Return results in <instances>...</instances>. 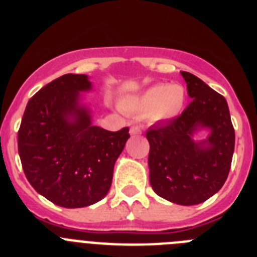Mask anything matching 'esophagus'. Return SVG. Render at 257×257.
<instances>
[{"label": "esophagus", "instance_id": "1", "mask_svg": "<svg viewBox=\"0 0 257 257\" xmlns=\"http://www.w3.org/2000/svg\"><path fill=\"white\" fill-rule=\"evenodd\" d=\"M130 134L131 135H140V134H142V128H140V127H138V126H133L130 128Z\"/></svg>", "mask_w": 257, "mask_h": 257}]
</instances>
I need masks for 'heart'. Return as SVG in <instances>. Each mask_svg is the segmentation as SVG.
Masks as SVG:
<instances>
[{"instance_id": "1", "label": "heart", "mask_w": 257, "mask_h": 257, "mask_svg": "<svg viewBox=\"0 0 257 257\" xmlns=\"http://www.w3.org/2000/svg\"><path fill=\"white\" fill-rule=\"evenodd\" d=\"M187 104V90L179 83H158L139 95L127 97L122 106L127 112L145 117L153 122H166L178 118Z\"/></svg>"}]
</instances>
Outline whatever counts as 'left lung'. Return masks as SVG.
<instances>
[{"mask_svg":"<svg viewBox=\"0 0 257 257\" xmlns=\"http://www.w3.org/2000/svg\"><path fill=\"white\" fill-rule=\"evenodd\" d=\"M189 105L178 118L149 127V181L154 192L183 206L198 205L219 192L228 178L235 135L225 97L189 72ZM209 130L205 141L192 136Z\"/></svg>","mask_w":257,"mask_h":257,"instance_id":"left-lung-1","label":"left lung"}]
</instances>
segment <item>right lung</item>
Listing matches in <instances>:
<instances>
[{"instance_id":"obj_1","label":"right lung","mask_w":257,"mask_h":257,"mask_svg":"<svg viewBox=\"0 0 257 257\" xmlns=\"http://www.w3.org/2000/svg\"><path fill=\"white\" fill-rule=\"evenodd\" d=\"M92 88L86 74H64L31 97L18 133L23 170L31 185L67 208L94 205L112 185L128 127L108 131L94 126L81 92Z\"/></svg>"}]
</instances>
